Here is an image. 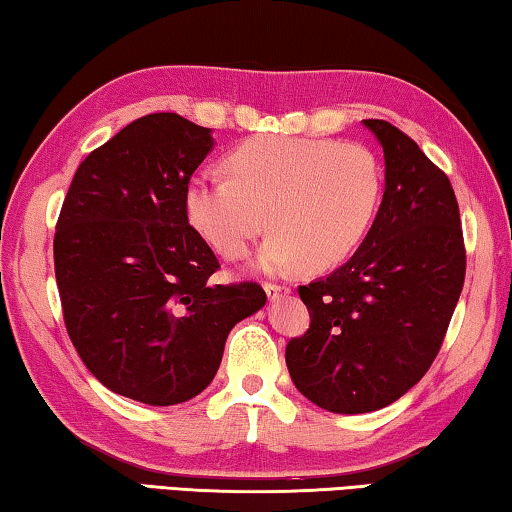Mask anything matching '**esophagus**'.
Instances as JSON below:
<instances>
[{
    "mask_svg": "<svg viewBox=\"0 0 512 512\" xmlns=\"http://www.w3.org/2000/svg\"><path fill=\"white\" fill-rule=\"evenodd\" d=\"M264 289H266V296H269L271 300H278V298L289 294V287L287 285H278V282H266Z\"/></svg>",
    "mask_w": 512,
    "mask_h": 512,
    "instance_id": "obj_1",
    "label": "esophagus"
}]
</instances>
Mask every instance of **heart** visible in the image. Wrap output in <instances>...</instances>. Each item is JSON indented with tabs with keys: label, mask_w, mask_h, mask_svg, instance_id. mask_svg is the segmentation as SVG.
<instances>
[{
	"label": "heart",
	"mask_w": 512,
	"mask_h": 512,
	"mask_svg": "<svg viewBox=\"0 0 512 512\" xmlns=\"http://www.w3.org/2000/svg\"><path fill=\"white\" fill-rule=\"evenodd\" d=\"M225 168L230 177H191L186 218L232 262L253 253L271 225L259 257L271 273L342 264L367 237L383 191L376 154L360 143L257 136L227 154Z\"/></svg>",
	"instance_id": "obj_1"
}]
</instances>
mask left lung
Listing matches in <instances>:
<instances>
[{"mask_svg": "<svg viewBox=\"0 0 512 512\" xmlns=\"http://www.w3.org/2000/svg\"><path fill=\"white\" fill-rule=\"evenodd\" d=\"M385 152V193L367 239L328 278L298 287L310 312L285 351L298 392L323 410H380L440 353L465 282L458 200L442 168L387 120H364Z\"/></svg>", "mask_w": 512, "mask_h": 512, "instance_id": "8db88e82", "label": "left lung"}]
</instances>
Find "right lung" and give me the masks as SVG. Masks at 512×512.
Returning a JSON list of instances; mask_svg holds the SVG:
<instances>
[{
	"mask_svg": "<svg viewBox=\"0 0 512 512\" xmlns=\"http://www.w3.org/2000/svg\"><path fill=\"white\" fill-rule=\"evenodd\" d=\"M212 129L150 113L81 161L54 234L63 321L111 392L175 405L212 383L225 339L266 303L257 282L214 285V250L189 225L184 193Z\"/></svg>",
	"mask_w": 512,
	"mask_h": 512,
	"instance_id": "1",
	"label": "right lung"
}]
</instances>
